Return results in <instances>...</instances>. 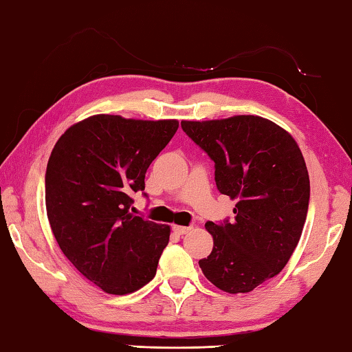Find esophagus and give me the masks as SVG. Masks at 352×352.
<instances>
[{
	"label": "esophagus",
	"mask_w": 352,
	"mask_h": 352,
	"mask_svg": "<svg viewBox=\"0 0 352 352\" xmlns=\"http://www.w3.org/2000/svg\"><path fill=\"white\" fill-rule=\"evenodd\" d=\"M172 230H174V233L183 236V234L189 233V231L192 230V226H180V225H174V228H172Z\"/></svg>",
	"instance_id": "34e87169"
}]
</instances>
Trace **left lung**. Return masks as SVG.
Here are the masks:
<instances>
[{"instance_id":"left-lung-1","label":"left lung","mask_w":352,"mask_h":352,"mask_svg":"<svg viewBox=\"0 0 352 352\" xmlns=\"http://www.w3.org/2000/svg\"><path fill=\"white\" fill-rule=\"evenodd\" d=\"M216 163L220 192L236 200L233 222H206L212 252L199 265L226 294H247L281 272L306 222L311 183L302 153L270 119L237 115L182 121Z\"/></svg>"}]
</instances>
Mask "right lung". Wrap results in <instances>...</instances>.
<instances>
[{
  "instance_id": "obj_1",
  "label": "right lung",
  "mask_w": 352,
  "mask_h": 352,
  "mask_svg": "<svg viewBox=\"0 0 352 352\" xmlns=\"http://www.w3.org/2000/svg\"><path fill=\"white\" fill-rule=\"evenodd\" d=\"M177 119L93 115L67 129L45 178L46 214L68 261L105 294L127 295L152 281L170 226L133 216L148 166L168 146Z\"/></svg>"
}]
</instances>
